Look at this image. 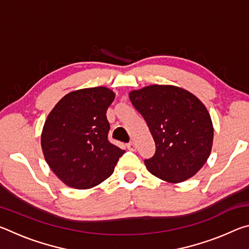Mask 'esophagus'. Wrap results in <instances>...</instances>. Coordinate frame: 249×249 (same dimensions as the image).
I'll return each mask as SVG.
<instances>
[{"label": "esophagus", "mask_w": 249, "mask_h": 249, "mask_svg": "<svg viewBox=\"0 0 249 249\" xmlns=\"http://www.w3.org/2000/svg\"><path fill=\"white\" fill-rule=\"evenodd\" d=\"M127 149H129V150H135L136 149V145H135V142H128L127 145Z\"/></svg>", "instance_id": "1"}]
</instances>
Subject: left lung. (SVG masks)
<instances>
[{"label": "left lung", "mask_w": 249, "mask_h": 249, "mask_svg": "<svg viewBox=\"0 0 249 249\" xmlns=\"http://www.w3.org/2000/svg\"><path fill=\"white\" fill-rule=\"evenodd\" d=\"M128 95L155 141L156 153L145 160L150 174L170 183L195 176L213 145V124L205 105L191 92L167 84H151Z\"/></svg>", "instance_id": "1"}]
</instances>
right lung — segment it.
<instances>
[{"instance_id": "obj_1", "label": "right lung", "mask_w": 249, "mask_h": 249, "mask_svg": "<svg viewBox=\"0 0 249 249\" xmlns=\"http://www.w3.org/2000/svg\"><path fill=\"white\" fill-rule=\"evenodd\" d=\"M114 99L105 87L75 90L48 114L41 149L50 169L68 187L84 190L103 182L125 153L107 141V109Z\"/></svg>"}]
</instances>
